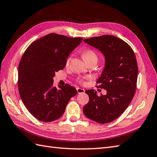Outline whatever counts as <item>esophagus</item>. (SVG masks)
Returning <instances> with one entry per match:
<instances>
[{"mask_svg":"<svg viewBox=\"0 0 157 157\" xmlns=\"http://www.w3.org/2000/svg\"><path fill=\"white\" fill-rule=\"evenodd\" d=\"M77 92H78V94H82V93H84L85 92V90L84 89H82V88H77Z\"/></svg>","mask_w":157,"mask_h":157,"instance_id":"1","label":"esophagus"}]
</instances>
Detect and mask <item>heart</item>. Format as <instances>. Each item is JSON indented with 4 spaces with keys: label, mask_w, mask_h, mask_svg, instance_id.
<instances>
[{
    "label": "heart",
    "mask_w": 157,
    "mask_h": 157,
    "mask_svg": "<svg viewBox=\"0 0 157 157\" xmlns=\"http://www.w3.org/2000/svg\"><path fill=\"white\" fill-rule=\"evenodd\" d=\"M82 56H83V59H84V61L87 63L92 61H95L97 63L98 59V55L96 54V52L91 49L86 50V51L83 52ZM70 59H71L70 57L67 59V61H66L67 65H68L69 64Z\"/></svg>",
    "instance_id": "b5f03b06"
}]
</instances>
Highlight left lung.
Returning <instances> with one entry per match:
<instances>
[{
	"label": "left lung",
	"instance_id": "obj_1",
	"mask_svg": "<svg viewBox=\"0 0 157 157\" xmlns=\"http://www.w3.org/2000/svg\"><path fill=\"white\" fill-rule=\"evenodd\" d=\"M84 42L105 56V67L97 83L106 94L98 96L94 90H86L89 102L83 112L97 123H110L124 112L134 96L138 72L136 56L128 44L114 36H98Z\"/></svg>",
	"mask_w": 157,
	"mask_h": 157
}]
</instances>
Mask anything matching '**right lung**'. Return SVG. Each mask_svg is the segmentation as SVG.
Masks as SVG:
<instances>
[{
	"mask_svg": "<svg viewBox=\"0 0 157 157\" xmlns=\"http://www.w3.org/2000/svg\"><path fill=\"white\" fill-rule=\"evenodd\" d=\"M82 40L50 34L32 42L23 54L18 68L19 92L25 107L40 121L61 117L70 98L78 93L67 84L56 88L53 78Z\"/></svg>",
	"mask_w": 157,
	"mask_h": 157,
	"instance_id": "right-lung-1",
	"label": "right lung"
}]
</instances>
